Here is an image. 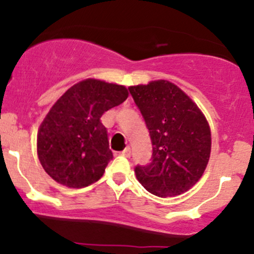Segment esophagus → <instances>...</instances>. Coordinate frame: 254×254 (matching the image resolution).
Segmentation results:
<instances>
[{"mask_svg": "<svg viewBox=\"0 0 254 254\" xmlns=\"http://www.w3.org/2000/svg\"><path fill=\"white\" fill-rule=\"evenodd\" d=\"M121 155H123L125 157H130L131 156V149H130V148L129 147L125 148V149L121 153Z\"/></svg>", "mask_w": 254, "mask_h": 254, "instance_id": "1", "label": "esophagus"}]
</instances>
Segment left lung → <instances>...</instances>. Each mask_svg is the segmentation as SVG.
<instances>
[{"mask_svg": "<svg viewBox=\"0 0 254 254\" xmlns=\"http://www.w3.org/2000/svg\"><path fill=\"white\" fill-rule=\"evenodd\" d=\"M129 90L153 144L150 164L135 167L137 180L159 197L190 190L203 176L210 157V127L202 111L170 81H151Z\"/></svg>", "mask_w": 254, "mask_h": 254, "instance_id": "left-lung-1", "label": "left lung"}]
</instances>
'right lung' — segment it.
I'll use <instances>...</instances> for the list:
<instances>
[{
	"mask_svg": "<svg viewBox=\"0 0 254 254\" xmlns=\"http://www.w3.org/2000/svg\"><path fill=\"white\" fill-rule=\"evenodd\" d=\"M127 97L124 86L87 78L58 99L37 136L38 157L52 179L81 189L103 177L113 155L100 118Z\"/></svg>",
	"mask_w": 254,
	"mask_h": 254,
	"instance_id": "1",
	"label": "right lung"
}]
</instances>
